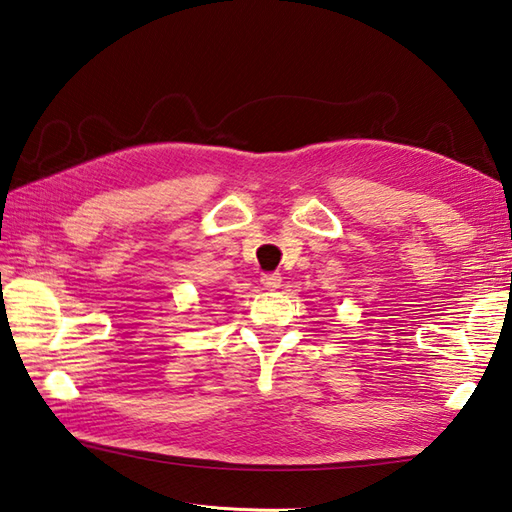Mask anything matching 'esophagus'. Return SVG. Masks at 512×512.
Instances as JSON below:
<instances>
[{"instance_id": "34e87169", "label": "esophagus", "mask_w": 512, "mask_h": 512, "mask_svg": "<svg viewBox=\"0 0 512 512\" xmlns=\"http://www.w3.org/2000/svg\"><path fill=\"white\" fill-rule=\"evenodd\" d=\"M260 285H263L269 291H274L282 285V276L280 274H263V276H260Z\"/></svg>"}]
</instances>
